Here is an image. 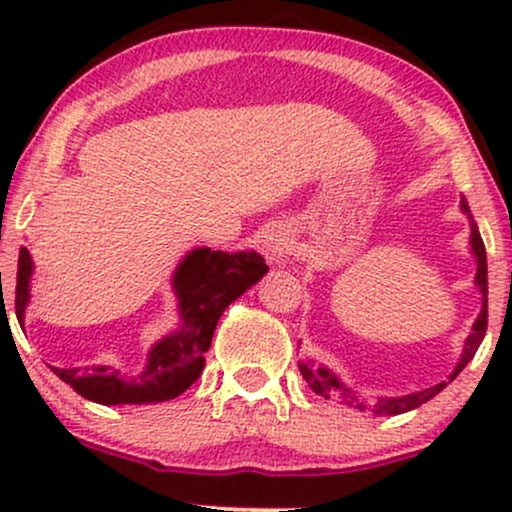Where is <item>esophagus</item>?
Wrapping results in <instances>:
<instances>
[{
  "mask_svg": "<svg viewBox=\"0 0 512 512\" xmlns=\"http://www.w3.org/2000/svg\"><path fill=\"white\" fill-rule=\"evenodd\" d=\"M262 248L267 260L272 264H286L293 257V243L284 228H272V231H267V236L262 238Z\"/></svg>",
  "mask_w": 512,
  "mask_h": 512,
  "instance_id": "esophagus-1",
  "label": "esophagus"
}]
</instances>
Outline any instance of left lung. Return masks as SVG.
<instances>
[{
  "label": "left lung",
  "instance_id": "1",
  "mask_svg": "<svg viewBox=\"0 0 512 512\" xmlns=\"http://www.w3.org/2000/svg\"><path fill=\"white\" fill-rule=\"evenodd\" d=\"M462 211L469 216V221H472V238H469V245H472L474 257H477V276H474V279H477V286H479L481 296H484V303H481V313L477 317V322L472 325V332H469L467 342H464L460 363H457L455 370H452L448 383H452V380L462 373V368L472 361L474 354H477L479 344L484 342L486 325H489V310H486V305H489V298H486L489 296V276H486L484 240H481V236H479L477 223H474L472 214H469V207L464 199H462ZM298 368H301L303 380L310 385V390H313L315 395H320L325 399H334V402L346 404V407H351V409L375 411V414H383V416H397V414H404V411L421 407V404L436 397L438 392H443V387L448 385L443 380V383L426 387V390H421V392H411V395H402V397H378L373 404H366L354 390H351V387H346L342 380L332 373V370H327L322 366H313V363H298Z\"/></svg>",
  "mask_w": 512,
  "mask_h": 512
}]
</instances>
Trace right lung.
<instances>
[{"label":"right lung","instance_id":"1","mask_svg":"<svg viewBox=\"0 0 512 512\" xmlns=\"http://www.w3.org/2000/svg\"><path fill=\"white\" fill-rule=\"evenodd\" d=\"M269 272L257 252H221L197 248L187 252L173 276L180 327L154 344L139 378H125L108 366L52 368L81 397L98 404H151L175 399L202 375L216 322L238 296ZM31 252L21 248L16 272V317L23 322L31 284Z\"/></svg>","mask_w":512,"mask_h":512}]
</instances>
